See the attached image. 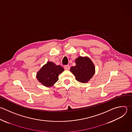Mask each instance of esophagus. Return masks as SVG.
I'll return each instance as SVG.
<instances>
[{
    "instance_id": "1",
    "label": "esophagus",
    "mask_w": 132,
    "mask_h": 132,
    "mask_svg": "<svg viewBox=\"0 0 132 132\" xmlns=\"http://www.w3.org/2000/svg\"><path fill=\"white\" fill-rule=\"evenodd\" d=\"M64 69H66V70H69V69H70V66H69V65H65V66H64Z\"/></svg>"
}]
</instances>
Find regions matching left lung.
Instances as JSON below:
<instances>
[{
  "instance_id": "left-lung-1",
  "label": "left lung",
  "mask_w": 132,
  "mask_h": 132,
  "mask_svg": "<svg viewBox=\"0 0 132 132\" xmlns=\"http://www.w3.org/2000/svg\"><path fill=\"white\" fill-rule=\"evenodd\" d=\"M76 66H72L70 70L76 77V79L85 83L90 81L95 73V66L88 57L79 56L75 60Z\"/></svg>"
}]
</instances>
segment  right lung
Wrapping results in <instances>:
<instances>
[{"mask_svg":"<svg viewBox=\"0 0 132 132\" xmlns=\"http://www.w3.org/2000/svg\"><path fill=\"white\" fill-rule=\"evenodd\" d=\"M64 69L60 65H56L51 62H48L37 73V78L44 86H53L59 80V75Z\"/></svg>","mask_w":132,"mask_h":132,"instance_id":"1","label":"right lung"}]
</instances>
